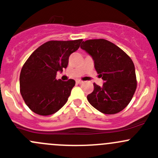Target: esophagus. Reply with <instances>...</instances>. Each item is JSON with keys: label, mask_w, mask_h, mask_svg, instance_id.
<instances>
[{"label": "esophagus", "mask_w": 158, "mask_h": 158, "mask_svg": "<svg viewBox=\"0 0 158 158\" xmlns=\"http://www.w3.org/2000/svg\"><path fill=\"white\" fill-rule=\"evenodd\" d=\"M76 83H77V84H82V83H83V82H82V81H81V80H76Z\"/></svg>", "instance_id": "esophagus-1"}]
</instances>
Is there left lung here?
<instances>
[{
    "label": "left lung",
    "instance_id": "left-lung-1",
    "mask_svg": "<svg viewBox=\"0 0 158 158\" xmlns=\"http://www.w3.org/2000/svg\"><path fill=\"white\" fill-rule=\"evenodd\" d=\"M80 47L93 59L95 69L105 82L102 86L93 84V92L87 95L89 102L104 114L122 111L137 88L131 59L115 44L104 39L82 41Z\"/></svg>",
    "mask_w": 158,
    "mask_h": 158
}]
</instances>
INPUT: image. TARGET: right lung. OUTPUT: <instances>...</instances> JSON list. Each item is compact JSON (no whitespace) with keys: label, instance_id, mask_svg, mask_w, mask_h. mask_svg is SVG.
Masks as SVG:
<instances>
[{"label":"right lung","instance_id":"obj_1","mask_svg":"<svg viewBox=\"0 0 158 158\" xmlns=\"http://www.w3.org/2000/svg\"><path fill=\"white\" fill-rule=\"evenodd\" d=\"M82 40H51L38 47L23 64L20 75V94L29 109L40 115L59 111L67 102L73 79L63 82L56 79L63 72L69 57L79 48Z\"/></svg>","mask_w":158,"mask_h":158}]
</instances>
